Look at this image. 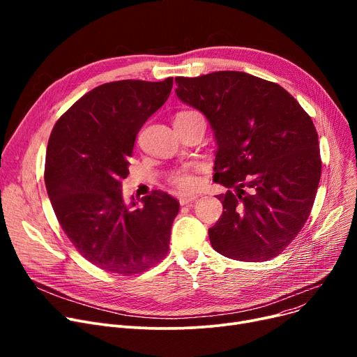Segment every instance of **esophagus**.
<instances>
[{"label":"esophagus","mask_w":357,"mask_h":357,"mask_svg":"<svg viewBox=\"0 0 357 357\" xmlns=\"http://www.w3.org/2000/svg\"><path fill=\"white\" fill-rule=\"evenodd\" d=\"M198 198V195H179V204L181 205H190L192 204L195 199Z\"/></svg>","instance_id":"34e87169"}]
</instances>
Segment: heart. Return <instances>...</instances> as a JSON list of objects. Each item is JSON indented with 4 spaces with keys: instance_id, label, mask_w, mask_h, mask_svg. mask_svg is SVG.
<instances>
[{
    "instance_id": "heart-1",
    "label": "heart",
    "mask_w": 357,
    "mask_h": 357,
    "mask_svg": "<svg viewBox=\"0 0 357 357\" xmlns=\"http://www.w3.org/2000/svg\"><path fill=\"white\" fill-rule=\"evenodd\" d=\"M182 114H191V112H181L178 116H182ZM171 182L181 192H192L198 188L199 178L194 171H191V169H181V171L172 175Z\"/></svg>"
}]
</instances>
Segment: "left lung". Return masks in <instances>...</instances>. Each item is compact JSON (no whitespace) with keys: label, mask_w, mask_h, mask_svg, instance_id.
<instances>
[{"label":"left lung","mask_w":357,"mask_h":357,"mask_svg":"<svg viewBox=\"0 0 357 357\" xmlns=\"http://www.w3.org/2000/svg\"><path fill=\"white\" fill-rule=\"evenodd\" d=\"M178 98L207 117L217 143L214 181L222 215L208 230L220 255L265 261L310 217L321 176L311 117L282 86L246 72L175 78Z\"/></svg>","instance_id":"8db88e82"}]
</instances>
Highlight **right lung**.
I'll list each match as a JSON object with an SVG mask.
<instances>
[{
  "mask_svg": "<svg viewBox=\"0 0 357 357\" xmlns=\"http://www.w3.org/2000/svg\"><path fill=\"white\" fill-rule=\"evenodd\" d=\"M174 78L116 81L86 92L54 124L47 143L45 182L53 211L72 245L92 265L133 275L169 250L179 202L153 191L124 202L136 136L169 98Z\"/></svg>",
  "mask_w": 357,
  "mask_h": 357,
  "instance_id": "right-lung-1",
  "label": "right lung"
}]
</instances>
